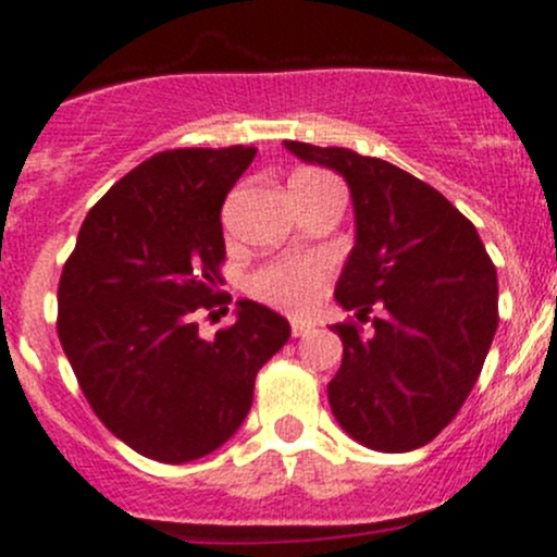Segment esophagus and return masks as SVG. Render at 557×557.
<instances>
[{
  "label": "esophagus",
  "mask_w": 557,
  "mask_h": 557,
  "mask_svg": "<svg viewBox=\"0 0 557 557\" xmlns=\"http://www.w3.org/2000/svg\"><path fill=\"white\" fill-rule=\"evenodd\" d=\"M312 329H314L312 320H307V318H294V320H290V334H294V336H307Z\"/></svg>",
  "instance_id": "34e87169"
}]
</instances>
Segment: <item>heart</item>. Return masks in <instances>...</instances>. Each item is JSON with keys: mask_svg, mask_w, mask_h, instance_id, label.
Returning <instances> with one entry per match:
<instances>
[{"mask_svg": "<svg viewBox=\"0 0 557 557\" xmlns=\"http://www.w3.org/2000/svg\"><path fill=\"white\" fill-rule=\"evenodd\" d=\"M329 272V261L320 256L283 258L258 269L250 277V290L269 305L301 310L320 294Z\"/></svg>", "mask_w": 557, "mask_h": 557, "instance_id": "1", "label": "heart"}]
</instances>
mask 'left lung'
I'll list each match as a JSON object with an SVG mask.
<instances>
[{
  "label": "left lung",
  "mask_w": 557,
  "mask_h": 557,
  "mask_svg": "<svg viewBox=\"0 0 557 557\" xmlns=\"http://www.w3.org/2000/svg\"><path fill=\"white\" fill-rule=\"evenodd\" d=\"M350 185L356 245L336 301L342 367L329 404L342 429L380 453L423 447L463 407L498 329L496 267L474 223L429 183L347 148L285 143Z\"/></svg>",
  "instance_id": "8db88e82"
}]
</instances>
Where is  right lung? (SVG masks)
Masks as SVG:
<instances>
[{
	"label": "right lung",
	"instance_id": "obj_1",
	"mask_svg": "<svg viewBox=\"0 0 557 557\" xmlns=\"http://www.w3.org/2000/svg\"><path fill=\"white\" fill-rule=\"evenodd\" d=\"M256 148L156 153L83 221L59 280L61 347L107 429L161 463L228 442L250 412L256 374L288 342L283 314L237 301V323L199 336L196 312L226 258L221 207Z\"/></svg>",
	"mask_w": 557,
	"mask_h": 557
}]
</instances>
